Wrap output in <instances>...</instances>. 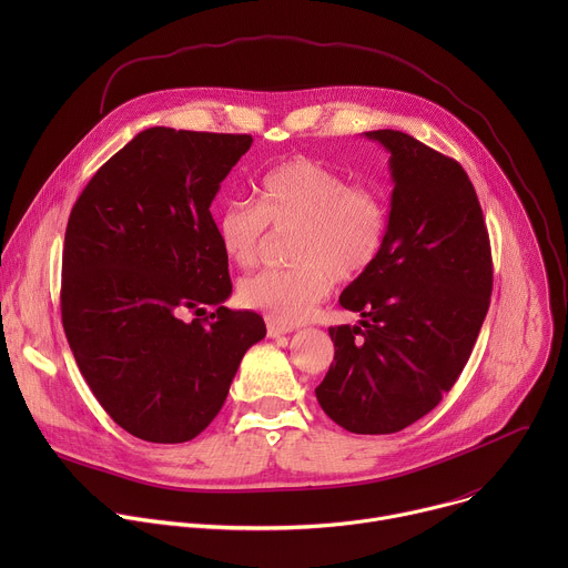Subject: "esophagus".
Listing matches in <instances>:
<instances>
[{"label": "esophagus", "instance_id": "1", "mask_svg": "<svg viewBox=\"0 0 568 568\" xmlns=\"http://www.w3.org/2000/svg\"><path fill=\"white\" fill-rule=\"evenodd\" d=\"M290 333H292V328L281 326V323H274V321H267V335H270L272 339H278V337L290 335Z\"/></svg>", "mask_w": 568, "mask_h": 568}]
</instances>
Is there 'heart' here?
<instances>
[{
	"mask_svg": "<svg viewBox=\"0 0 568 568\" xmlns=\"http://www.w3.org/2000/svg\"><path fill=\"white\" fill-rule=\"evenodd\" d=\"M276 231L294 229L292 270H267L245 278L237 298L281 326L307 321L331 294L333 281L359 278L377 261L386 235L382 197L307 156H292L267 171L256 204L229 202L215 217L222 254L235 267H254Z\"/></svg>",
	"mask_w": 568,
	"mask_h": 568,
	"instance_id": "obj_1",
	"label": "heart"
}]
</instances>
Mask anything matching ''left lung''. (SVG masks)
I'll return each mask as SVG.
<instances>
[{"label":"left lung","instance_id":"left-lung-1","mask_svg":"<svg viewBox=\"0 0 568 568\" xmlns=\"http://www.w3.org/2000/svg\"><path fill=\"white\" fill-rule=\"evenodd\" d=\"M386 148L393 180L384 245L339 296L359 326L328 328L335 362L321 409L353 434H395L454 386L493 294L490 237L458 161L397 130L364 132Z\"/></svg>","mask_w":568,"mask_h":568}]
</instances>
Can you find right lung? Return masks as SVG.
<instances>
[{
    "label": "right lung",
    "instance_id": "right-lung-1",
    "mask_svg": "<svg viewBox=\"0 0 568 568\" xmlns=\"http://www.w3.org/2000/svg\"><path fill=\"white\" fill-rule=\"evenodd\" d=\"M252 143L250 134L148 128L71 209L64 335L101 407L141 440L202 434L242 357L267 333L261 314L224 307L229 258L209 211Z\"/></svg>",
    "mask_w": 568,
    "mask_h": 568
}]
</instances>
